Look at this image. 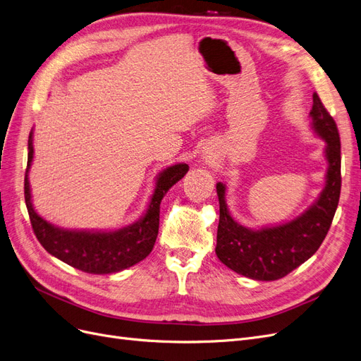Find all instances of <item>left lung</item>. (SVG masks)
<instances>
[{
  "mask_svg": "<svg viewBox=\"0 0 361 361\" xmlns=\"http://www.w3.org/2000/svg\"><path fill=\"white\" fill-rule=\"evenodd\" d=\"M312 128L326 142L329 169L318 201L288 223L251 231L236 223L224 201L226 188L217 183L220 220L216 255L236 274L257 281H275L308 260L330 229L341 196V138L336 122L314 93Z\"/></svg>",
  "mask_w": 361,
  "mask_h": 361,
  "instance_id": "1",
  "label": "left lung"
}]
</instances>
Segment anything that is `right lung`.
Instances as JSON below:
<instances>
[{
  "label": "right lung",
  "instance_id": "obj_1",
  "mask_svg": "<svg viewBox=\"0 0 361 361\" xmlns=\"http://www.w3.org/2000/svg\"><path fill=\"white\" fill-rule=\"evenodd\" d=\"M32 157L34 147L31 132L28 138V166L25 172V202L37 239L51 256L78 271L99 275L130 268L150 255L159 232L160 202L172 185L189 171V165L177 164L160 172L145 216L128 228L114 232L63 231L39 217L32 208L28 181Z\"/></svg>",
  "mask_w": 361,
  "mask_h": 361
}]
</instances>
